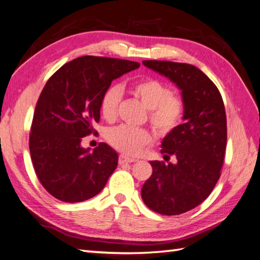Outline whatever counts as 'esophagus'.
<instances>
[{"label":"esophagus","instance_id":"1","mask_svg":"<svg viewBox=\"0 0 260 260\" xmlns=\"http://www.w3.org/2000/svg\"><path fill=\"white\" fill-rule=\"evenodd\" d=\"M136 161H137V159L130 158V157H126V155H124V154H120V157H119V164H120V165L136 162Z\"/></svg>","mask_w":260,"mask_h":260}]
</instances>
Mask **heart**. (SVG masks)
Instances as JSON below:
<instances>
[{
    "instance_id": "heart-1",
    "label": "heart",
    "mask_w": 260,
    "mask_h": 260,
    "mask_svg": "<svg viewBox=\"0 0 260 260\" xmlns=\"http://www.w3.org/2000/svg\"><path fill=\"white\" fill-rule=\"evenodd\" d=\"M130 93L149 109V119L153 128L161 135H167L180 123L183 115V101L171 93L168 85L154 78H145L130 85ZM122 99L120 86L111 85L103 92L100 100V111L106 120L117 117ZM107 140L119 151L125 154H138L152 142V137L146 129L132 128L121 124L109 129Z\"/></svg>"
}]
</instances>
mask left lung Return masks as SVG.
Wrapping results in <instances>:
<instances>
[{"label":"left lung","mask_w":260,"mask_h":260,"mask_svg":"<svg viewBox=\"0 0 260 260\" xmlns=\"http://www.w3.org/2000/svg\"><path fill=\"white\" fill-rule=\"evenodd\" d=\"M143 66L168 78L181 90L183 123L161 143L165 159L151 161L152 175L141 189L148 208L166 216L196 208L211 193L220 177L227 143V119L220 92L206 74L191 64L145 60Z\"/></svg>","instance_id":"1"}]
</instances>
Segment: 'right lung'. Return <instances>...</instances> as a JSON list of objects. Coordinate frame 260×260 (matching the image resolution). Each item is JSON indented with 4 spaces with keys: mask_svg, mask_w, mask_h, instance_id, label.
<instances>
[{
    "mask_svg": "<svg viewBox=\"0 0 260 260\" xmlns=\"http://www.w3.org/2000/svg\"><path fill=\"white\" fill-rule=\"evenodd\" d=\"M139 67L134 61L85 55L66 63L45 83L28 147L40 182L54 198L81 203L105 188L118 166V153L105 142L90 151L81 141L95 132L103 92Z\"/></svg>",
    "mask_w": 260,
    "mask_h": 260,
    "instance_id": "obj_1",
    "label": "right lung"
}]
</instances>
